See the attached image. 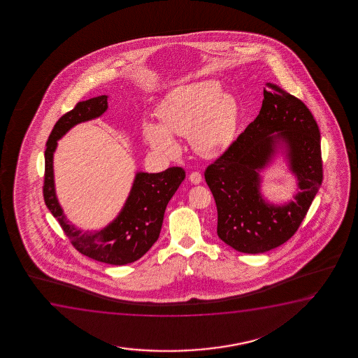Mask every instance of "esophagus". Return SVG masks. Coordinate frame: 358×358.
I'll use <instances>...</instances> for the list:
<instances>
[{"label": "esophagus", "mask_w": 358, "mask_h": 358, "mask_svg": "<svg viewBox=\"0 0 358 358\" xmlns=\"http://www.w3.org/2000/svg\"><path fill=\"white\" fill-rule=\"evenodd\" d=\"M189 181H191L192 183H194V185H199V183L203 181V177H201V172H191V175H189Z\"/></svg>", "instance_id": "obj_1"}]
</instances>
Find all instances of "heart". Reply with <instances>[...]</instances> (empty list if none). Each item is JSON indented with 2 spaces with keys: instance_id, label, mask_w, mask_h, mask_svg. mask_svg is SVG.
Wrapping results in <instances>:
<instances>
[{
  "instance_id": "b5f03b06",
  "label": "heart",
  "mask_w": 358,
  "mask_h": 358,
  "mask_svg": "<svg viewBox=\"0 0 358 358\" xmlns=\"http://www.w3.org/2000/svg\"><path fill=\"white\" fill-rule=\"evenodd\" d=\"M162 126L147 123L144 134L152 149L162 154L177 150L175 136H188L196 152L206 157L229 147L235 139L238 106L222 93L216 80H201L173 89L157 108Z\"/></svg>"
}]
</instances>
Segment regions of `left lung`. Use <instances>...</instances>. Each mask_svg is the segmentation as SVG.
Segmentation results:
<instances>
[{
    "label": "left lung",
    "instance_id": "8db88e82",
    "mask_svg": "<svg viewBox=\"0 0 358 358\" xmlns=\"http://www.w3.org/2000/svg\"><path fill=\"white\" fill-rule=\"evenodd\" d=\"M265 85L259 115L204 172L217 209V236L234 250L250 255L289 241L323 181L320 132L313 115L278 84ZM279 141L287 144L299 180V193L285 207L270 206L259 193L257 172Z\"/></svg>",
    "mask_w": 358,
    "mask_h": 358
}]
</instances>
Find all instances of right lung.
<instances>
[{
  "label": "right lung",
  "mask_w": 358,
  "mask_h": 358,
  "mask_svg": "<svg viewBox=\"0 0 358 358\" xmlns=\"http://www.w3.org/2000/svg\"><path fill=\"white\" fill-rule=\"evenodd\" d=\"M108 108V96L100 95L76 103L55 123L45 150L43 194L46 206L59 221L64 235L82 255L111 265H124L142 258L157 242L162 230L167 203L181 185L186 172L182 167H169L159 173L139 172L117 219L100 232L88 234L66 220L56 199L52 155L57 141L79 122L99 117Z\"/></svg>",
  "instance_id": "1"
}]
</instances>
